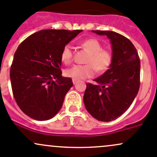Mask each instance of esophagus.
Segmentation results:
<instances>
[{
  "mask_svg": "<svg viewBox=\"0 0 157 157\" xmlns=\"http://www.w3.org/2000/svg\"><path fill=\"white\" fill-rule=\"evenodd\" d=\"M72 81H73V83L74 84H76L77 82V80H75V79H72Z\"/></svg>",
  "mask_w": 157,
  "mask_h": 157,
  "instance_id": "1",
  "label": "esophagus"
}]
</instances>
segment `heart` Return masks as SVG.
<instances>
[{"mask_svg":"<svg viewBox=\"0 0 157 157\" xmlns=\"http://www.w3.org/2000/svg\"><path fill=\"white\" fill-rule=\"evenodd\" d=\"M80 45L89 53L86 63V65H75L65 70L66 77L75 80H84L94 75L96 69L98 72H104L108 69L111 65L113 55L109 50L102 48L101 42L95 39H88L82 41ZM73 58L72 48L70 44H66L63 48L61 59L65 64L71 63Z\"/></svg>","mask_w":157,"mask_h":157,"instance_id":"b5f03b06","label":"heart"}]
</instances>
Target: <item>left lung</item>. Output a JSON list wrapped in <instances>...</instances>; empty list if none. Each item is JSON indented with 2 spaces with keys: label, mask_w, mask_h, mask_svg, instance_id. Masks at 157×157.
I'll list each match as a JSON object with an SVG mask.
<instances>
[{
  "label": "left lung",
  "mask_w": 157,
  "mask_h": 157,
  "mask_svg": "<svg viewBox=\"0 0 157 157\" xmlns=\"http://www.w3.org/2000/svg\"><path fill=\"white\" fill-rule=\"evenodd\" d=\"M106 36L112 44L109 68L86 84L84 105L89 113L101 121L116 119L128 109L140 86V59L136 49L126 37L113 31L92 30Z\"/></svg>",
  "instance_id": "1"
}]
</instances>
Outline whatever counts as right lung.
Returning <instances> with one entry per match:
<instances>
[{
  "mask_svg": "<svg viewBox=\"0 0 157 157\" xmlns=\"http://www.w3.org/2000/svg\"><path fill=\"white\" fill-rule=\"evenodd\" d=\"M82 30H42L19 44L10 68V80L17 104L25 114L47 121L57 114L73 86L62 76L63 48Z\"/></svg>",
  "mask_w": 157,
  "mask_h": 157,
  "instance_id": "add662e5",
  "label": "right lung"
}]
</instances>
